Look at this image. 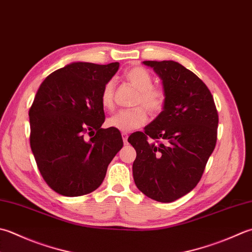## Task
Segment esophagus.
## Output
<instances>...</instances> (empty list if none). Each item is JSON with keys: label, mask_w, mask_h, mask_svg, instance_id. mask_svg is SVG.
<instances>
[{"label": "esophagus", "mask_w": 252, "mask_h": 252, "mask_svg": "<svg viewBox=\"0 0 252 252\" xmlns=\"http://www.w3.org/2000/svg\"><path fill=\"white\" fill-rule=\"evenodd\" d=\"M127 136H129V135H127V133H122V139H123V142H125V144H126V143H127Z\"/></svg>", "instance_id": "obj_1"}]
</instances>
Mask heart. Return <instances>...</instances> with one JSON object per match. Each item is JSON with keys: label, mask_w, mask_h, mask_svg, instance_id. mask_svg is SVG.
Wrapping results in <instances>:
<instances>
[{"label": "heart", "mask_w": 252, "mask_h": 252, "mask_svg": "<svg viewBox=\"0 0 252 252\" xmlns=\"http://www.w3.org/2000/svg\"><path fill=\"white\" fill-rule=\"evenodd\" d=\"M126 78L139 92L135 99L136 106H144L152 115H156L162 109L165 103V94L160 88L153 86L154 81L149 71L141 66L132 67L126 71ZM113 92L115 81L110 80L105 84L100 94L101 106L106 110H111L113 108ZM144 108L137 107L131 110L118 111L107 120V126L121 132L139 129L147 121V113Z\"/></svg>", "instance_id": "1"}]
</instances>
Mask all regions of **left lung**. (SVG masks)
<instances>
[{
  "label": "left lung",
  "instance_id": "obj_1",
  "mask_svg": "<svg viewBox=\"0 0 252 252\" xmlns=\"http://www.w3.org/2000/svg\"><path fill=\"white\" fill-rule=\"evenodd\" d=\"M143 64L161 80L165 103L144 132L127 139L136 151L133 178L146 196L169 203L200 181L216 144L219 115L209 88L193 72L171 60Z\"/></svg>",
  "mask_w": 252,
  "mask_h": 252
}]
</instances>
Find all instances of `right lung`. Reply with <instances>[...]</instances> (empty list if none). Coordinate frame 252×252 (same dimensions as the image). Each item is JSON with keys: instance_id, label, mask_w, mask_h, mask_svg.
I'll return each instance as SVG.
<instances>
[{"instance_id": "add662e5", "label": "right lung", "mask_w": 252, "mask_h": 252, "mask_svg": "<svg viewBox=\"0 0 252 252\" xmlns=\"http://www.w3.org/2000/svg\"><path fill=\"white\" fill-rule=\"evenodd\" d=\"M118 70V62H73L51 73L34 96L31 147L44 181L59 194L80 196L96 190L122 149L120 131L101 127L100 94Z\"/></svg>"}]
</instances>
